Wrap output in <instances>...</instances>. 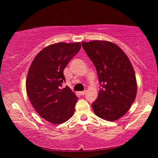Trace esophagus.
Wrapping results in <instances>:
<instances>
[{
    "instance_id": "1",
    "label": "esophagus",
    "mask_w": 158,
    "mask_h": 158,
    "mask_svg": "<svg viewBox=\"0 0 158 158\" xmlns=\"http://www.w3.org/2000/svg\"><path fill=\"white\" fill-rule=\"evenodd\" d=\"M86 93V90H83V91H80L79 94L80 95H81V96H83V95H85Z\"/></svg>"
}]
</instances>
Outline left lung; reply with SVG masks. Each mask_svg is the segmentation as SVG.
I'll list each match as a JSON object with an SVG mask.
<instances>
[{
	"label": "left lung",
	"instance_id": "1",
	"mask_svg": "<svg viewBox=\"0 0 158 158\" xmlns=\"http://www.w3.org/2000/svg\"><path fill=\"white\" fill-rule=\"evenodd\" d=\"M96 67L101 85L98 98L92 103L96 116L114 122L129 111L137 95V81L131 62L114 43L95 40L82 42Z\"/></svg>",
	"mask_w": 158,
	"mask_h": 158
}]
</instances>
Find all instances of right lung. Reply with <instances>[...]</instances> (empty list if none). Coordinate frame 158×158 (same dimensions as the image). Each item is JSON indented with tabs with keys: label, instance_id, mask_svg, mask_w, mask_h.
Returning a JSON list of instances; mask_svg holds the SVG:
<instances>
[{
	"label": "right lung",
	"instance_id": "add662e5",
	"mask_svg": "<svg viewBox=\"0 0 158 158\" xmlns=\"http://www.w3.org/2000/svg\"><path fill=\"white\" fill-rule=\"evenodd\" d=\"M80 42H60L40 51L31 62L26 88L32 106L41 117L53 124H62L72 117L77 97L68 86L63 70L78 52Z\"/></svg>",
	"mask_w": 158,
	"mask_h": 158
}]
</instances>
